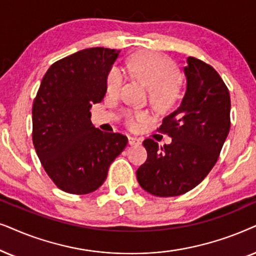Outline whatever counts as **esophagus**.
Masks as SVG:
<instances>
[{"label":"esophagus","instance_id":"34e87169","mask_svg":"<svg viewBox=\"0 0 256 256\" xmlns=\"http://www.w3.org/2000/svg\"><path fill=\"white\" fill-rule=\"evenodd\" d=\"M128 144L131 146H138L142 144L140 139L139 138H136V137H128Z\"/></svg>","mask_w":256,"mask_h":256}]
</instances>
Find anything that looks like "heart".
<instances>
[{
	"mask_svg": "<svg viewBox=\"0 0 256 256\" xmlns=\"http://www.w3.org/2000/svg\"><path fill=\"white\" fill-rule=\"evenodd\" d=\"M128 70L148 88L150 100L159 110H168L182 96V84L174 76V66L168 58L156 54H139L128 63ZM122 71L112 68L106 77L108 94H118L122 85ZM144 119L142 114H126L128 126L136 128Z\"/></svg>",
	"mask_w": 256,
	"mask_h": 256,
	"instance_id": "obj_1",
	"label": "heart"
}]
</instances>
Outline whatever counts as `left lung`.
Returning a JSON list of instances; mask_svg holds the SVG:
<instances>
[{
  "instance_id": "left-lung-1",
  "label": "left lung",
  "mask_w": 256,
  "mask_h": 256,
  "mask_svg": "<svg viewBox=\"0 0 256 256\" xmlns=\"http://www.w3.org/2000/svg\"><path fill=\"white\" fill-rule=\"evenodd\" d=\"M184 66L186 91L179 108L159 130L172 142L159 148L145 139L148 159L137 170L142 188L156 196H176L205 179L219 158L230 128V91L208 64L188 57Z\"/></svg>"
}]
</instances>
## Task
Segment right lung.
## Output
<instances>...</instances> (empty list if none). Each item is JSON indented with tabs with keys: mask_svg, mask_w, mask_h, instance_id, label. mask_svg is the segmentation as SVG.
Masks as SVG:
<instances>
[{
	"mask_svg": "<svg viewBox=\"0 0 256 256\" xmlns=\"http://www.w3.org/2000/svg\"><path fill=\"white\" fill-rule=\"evenodd\" d=\"M120 51L90 48L54 63L32 105V142L58 188L88 194L100 188L128 138L94 128L90 108L106 94V77Z\"/></svg>",
	"mask_w": 256,
	"mask_h": 256,
	"instance_id": "right-lung-1",
	"label": "right lung"
}]
</instances>
